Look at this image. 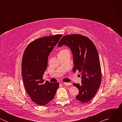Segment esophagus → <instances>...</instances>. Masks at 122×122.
Masks as SVG:
<instances>
[{"label":"esophagus","instance_id":"obj_1","mask_svg":"<svg viewBox=\"0 0 122 122\" xmlns=\"http://www.w3.org/2000/svg\"><path fill=\"white\" fill-rule=\"evenodd\" d=\"M62 84H65V85H67V86H70L71 84V83H69V82H63Z\"/></svg>","mask_w":122,"mask_h":122}]
</instances>
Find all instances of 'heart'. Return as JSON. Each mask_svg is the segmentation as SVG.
<instances>
[{"instance_id": "heart-1", "label": "heart", "mask_w": 122, "mask_h": 122, "mask_svg": "<svg viewBox=\"0 0 122 122\" xmlns=\"http://www.w3.org/2000/svg\"><path fill=\"white\" fill-rule=\"evenodd\" d=\"M67 51V50H62V51Z\"/></svg>"}]
</instances>
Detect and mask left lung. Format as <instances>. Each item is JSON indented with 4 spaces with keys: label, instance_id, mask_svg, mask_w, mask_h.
<instances>
[{
    "label": "left lung",
    "instance_id": "1",
    "mask_svg": "<svg viewBox=\"0 0 122 122\" xmlns=\"http://www.w3.org/2000/svg\"><path fill=\"white\" fill-rule=\"evenodd\" d=\"M66 45L71 49L74 64L73 71L78 70L81 74V84L73 83L78 88L76 98L82 103L91 100L96 94L101 81V71L96 47L88 38L81 35L64 36L58 47Z\"/></svg>",
    "mask_w": 122,
    "mask_h": 122
}]
</instances>
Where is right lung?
<instances>
[{
    "instance_id": "add662e5",
    "label": "right lung",
    "mask_w": 122,
    "mask_h": 122,
    "mask_svg": "<svg viewBox=\"0 0 122 122\" xmlns=\"http://www.w3.org/2000/svg\"><path fill=\"white\" fill-rule=\"evenodd\" d=\"M62 36L57 34L36 39L28 45L24 53L22 75L24 86L31 100L39 105L50 102L59 87L58 82L43 83L42 78L49 55Z\"/></svg>"
}]
</instances>
